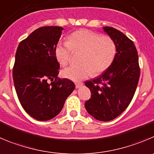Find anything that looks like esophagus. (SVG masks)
Returning <instances> with one entry per match:
<instances>
[{"label":"esophagus","mask_w":154,"mask_h":154,"mask_svg":"<svg viewBox=\"0 0 154 154\" xmlns=\"http://www.w3.org/2000/svg\"><path fill=\"white\" fill-rule=\"evenodd\" d=\"M84 85V84L83 83H76L75 84V86H76V88H80V87H81L82 86Z\"/></svg>","instance_id":"34e87169"}]
</instances>
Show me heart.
I'll list each match as a JSON object with an SVG mask.
<instances>
[{"label": "heart", "instance_id": "b5f03b06", "mask_svg": "<svg viewBox=\"0 0 154 154\" xmlns=\"http://www.w3.org/2000/svg\"><path fill=\"white\" fill-rule=\"evenodd\" d=\"M72 49L82 51V63L64 68L61 75L76 82L87 78L93 72L99 74L105 71L111 65L116 54V45L112 38L87 29L74 32L68 35L67 42L57 43L54 54L61 65L68 64Z\"/></svg>", "mask_w": 154, "mask_h": 154}]
</instances>
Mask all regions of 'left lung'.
Here are the masks:
<instances>
[{
    "mask_svg": "<svg viewBox=\"0 0 154 154\" xmlns=\"http://www.w3.org/2000/svg\"><path fill=\"white\" fill-rule=\"evenodd\" d=\"M103 29L116 43V54L105 71L85 82L91 92L85 108L97 120L109 122L120 116L130 104L138 84L140 67L133 42L112 27H103Z\"/></svg>",
    "mask_w": 154,
    "mask_h": 154,
    "instance_id": "left-lung-1",
    "label": "left lung"
}]
</instances>
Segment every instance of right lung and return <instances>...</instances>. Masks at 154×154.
Here are the masks:
<instances>
[{
  "mask_svg": "<svg viewBox=\"0 0 154 154\" xmlns=\"http://www.w3.org/2000/svg\"><path fill=\"white\" fill-rule=\"evenodd\" d=\"M62 30L61 26L37 29L20 42L16 52L13 79L17 97L24 110L38 121L59 114L75 88L71 80L57 78L60 64L54 49Z\"/></svg>",
  "mask_w": 154,
  "mask_h": 154,
  "instance_id": "right-lung-1",
  "label": "right lung"
}]
</instances>
